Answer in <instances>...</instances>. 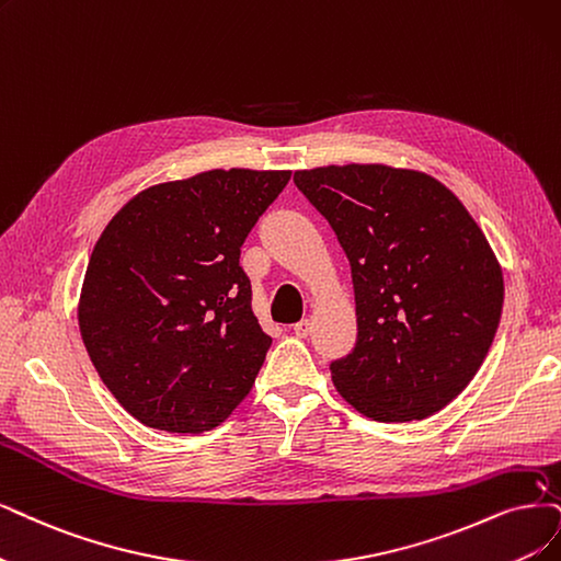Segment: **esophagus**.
<instances>
[{
    "label": "esophagus",
    "mask_w": 561,
    "mask_h": 561,
    "mask_svg": "<svg viewBox=\"0 0 561 561\" xmlns=\"http://www.w3.org/2000/svg\"><path fill=\"white\" fill-rule=\"evenodd\" d=\"M309 330H312V321H309V319H302V321H298V323L294 325V333H296L298 337H307Z\"/></svg>",
    "instance_id": "obj_1"
}]
</instances>
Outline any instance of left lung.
Segmentation results:
<instances>
[{"label": "left lung", "instance_id": "1", "mask_svg": "<svg viewBox=\"0 0 561 561\" xmlns=\"http://www.w3.org/2000/svg\"><path fill=\"white\" fill-rule=\"evenodd\" d=\"M294 182L351 263L358 340L330 365L337 392L381 423L437 413L479 371L502 317V265L481 226L423 171L319 165Z\"/></svg>", "mask_w": 561, "mask_h": 561}]
</instances>
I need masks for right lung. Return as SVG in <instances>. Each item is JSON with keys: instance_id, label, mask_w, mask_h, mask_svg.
I'll return each instance as SVG.
<instances>
[{"instance_id": "right-lung-1", "label": "right lung", "mask_w": 561, "mask_h": 561, "mask_svg": "<svg viewBox=\"0 0 561 561\" xmlns=\"http://www.w3.org/2000/svg\"><path fill=\"white\" fill-rule=\"evenodd\" d=\"M291 171L213 169L159 182L103 228L78 325L92 365L142 425L207 432L249 396L270 340L240 247Z\"/></svg>"}]
</instances>
